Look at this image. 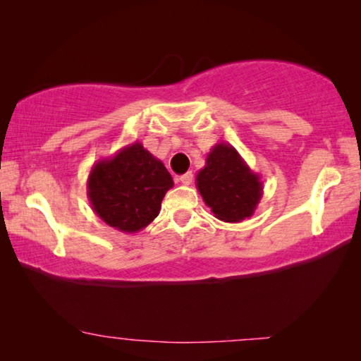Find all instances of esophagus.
<instances>
[{
	"mask_svg": "<svg viewBox=\"0 0 361 361\" xmlns=\"http://www.w3.org/2000/svg\"><path fill=\"white\" fill-rule=\"evenodd\" d=\"M180 183H181V185H185V186L191 185V183H192V173L188 172V173H185V175H181V176H180Z\"/></svg>",
	"mask_w": 361,
	"mask_h": 361,
	"instance_id": "1",
	"label": "esophagus"
}]
</instances>
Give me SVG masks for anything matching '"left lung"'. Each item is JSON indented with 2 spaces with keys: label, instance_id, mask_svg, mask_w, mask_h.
<instances>
[{
  "label": "left lung",
  "instance_id": "obj_1",
  "mask_svg": "<svg viewBox=\"0 0 361 361\" xmlns=\"http://www.w3.org/2000/svg\"><path fill=\"white\" fill-rule=\"evenodd\" d=\"M195 186L213 215L224 223L253 216L262 197V181L234 146L216 143L195 176Z\"/></svg>",
  "mask_w": 361,
  "mask_h": 361
}]
</instances>
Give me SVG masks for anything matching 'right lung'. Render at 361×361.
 Returning <instances> with one entry per match:
<instances>
[{
	"mask_svg": "<svg viewBox=\"0 0 361 361\" xmlns=\"http://www.w3.org/2000/svg\"><path fill=\"white\" fill-rule=\"evenodd\" d=\"M172 175L157 157L135 142L90 169L87 199L102 221L127 234L146 228L159 212Z\"/></svg>",
	"mask_w": 361,
	"mask_h": 361,
	"instance_id": "right-lung-1",
	"label": "right lung"
}]
</instances>
